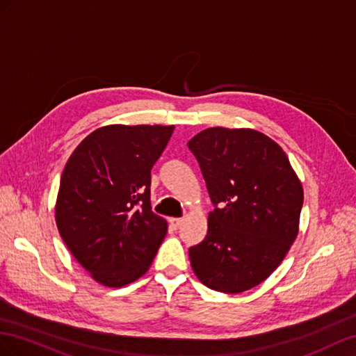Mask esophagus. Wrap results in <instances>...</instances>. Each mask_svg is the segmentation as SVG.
<instances>
[{
	"label": "esophagus",
	"mask_w": 356,
	"mask_h": 356,
	"mask_svg": "<svg viewBox=\"0 0 356 356\" xmlns=\"http://www.w3.org/2000/svg\"><path fill=\"white\" fill-rule=\"evenodd\" d=\"M168 222H170V227H171V228L177 229V228L181 225V222H184V220L179 219V218H170V219H168Z\"/></svg>",
	"instance_id": "obj_1"
}]
</instances>
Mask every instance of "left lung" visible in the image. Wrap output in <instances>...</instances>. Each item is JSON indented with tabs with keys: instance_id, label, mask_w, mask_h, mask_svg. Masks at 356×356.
Returning <instances> with one entry per match:
<instances>
[{
	"instance_id": "left-lung-1",
	"label": "left lung",
	"mask_w": 356,
	"mask_h": 356,
	"mask_svg": "<svg viewBox=\"0 0 356 356\" xmlns=\"http://www.w3.org/2000/svg\"><path fill=\"white\" fill-rule=\"evenodd\" d=\"M215 210L189 249L192 270L213 291L259 285L298 236L302 186L283 149L250 128H207L189 140Z\"/></svg>"
}]
</instances>
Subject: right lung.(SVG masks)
I'll return each mask as SVG.
<instances>
[{"label": "right lung", "instance_id": "right-lung-1", "mask_svg": "<svg viewBox=\"0 0 356 356\" xmlns=\"http://www.w3.org/2000/svg\"><path fill=\"white\" fill-rule=\"evenodd\" d=\"M172 131V125L101 127L67 161L56 227L101 285L120 288L143 276L167 234V220L150 207V170Z\"/></svg>", "mask_w": 356, "mask_h": 356}]
</instances>
